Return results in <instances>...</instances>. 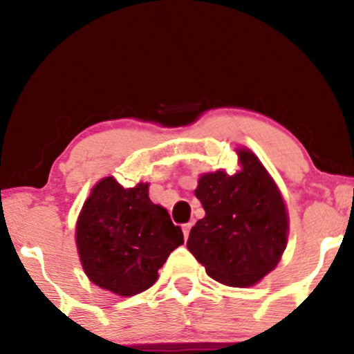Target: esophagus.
Segmentation results:
<instances>
[{"instance_id": "34e87169", "label": "esophagus", "mask_w": 354, "mask_h": 354, "mask_svg": "<svg viewBox=\"0 0 354 354\" xmlns=\"http://www.w3.org/2000/svg\"><path fill=\"white\" fill-rule=\"evenodd\" d=\"M192 222H188V224H183V235H185V239H188V235H190V230H192Z\"/></svg>"}]
</instances>
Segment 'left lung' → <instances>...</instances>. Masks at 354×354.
I'll use <instances>...</instances> for the list:
<instances>
[{
  "instance_id": "obj_1",
  "label": "left lung",
  "mask_w": 354,
  "mask_h": 354,
  "mask_svg": "<svg viewBox=\"0 0 354 354\" xmlns=\"http://www.w3.org/2000/svg\"><path fill=\"white\" fill-rule=\"evenodd\" d=\"M241 171L205 174L195 195L206 216L193 225L187 248L217 282L251 287L277 266L287 245L285 203L259 159L239 151Z\"/></svg>"
}]
</instances>
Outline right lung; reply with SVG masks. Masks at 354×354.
Instances as JSON below:
<instances>
[{"label":"right lung","mask_w":354,"mask_h":354,"mask_svg":"<svg viewBox=\"0 0 354 354\" xmlns=\"http://www.w3.org/2000/svg\"><path fill=\"white\" fill-rule=\"evenodd\" d=\"M77 248L91 282L120 297L151 287L167 256L183 243L169 212L148 196V183L124 188L106 177L77 222Z\"/></svg>","instance_id":"obj_1"}]
</instances>
